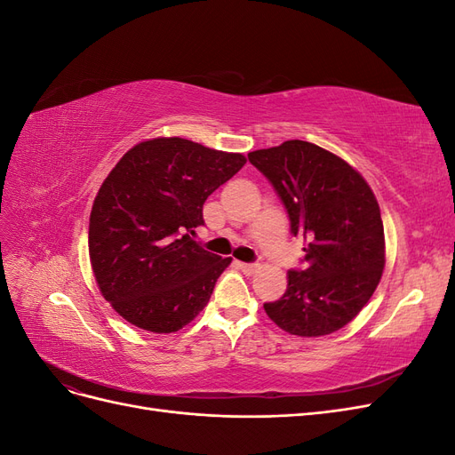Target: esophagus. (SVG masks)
<instances>
[{
    "label": "esophagus",
    "mask_w": 455,
    "mask_h": 455,
    "mask_svg": "<svg viewBox=\"0 0 455 455\" xmlns=\"http://www.w3.org/2000/svg\"><path fill=\"white\" fill-rule=\"evenodd\" d=\"M235 266L243 271V273H246V275H251V273H254L256 271V264H246V261H235Z\"/></svg>",
    "instance_id": "obj_1"
}]
</instances>
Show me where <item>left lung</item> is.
I'll return each instance as SVG.
<instances>
[{"instance_id":"obj_1","label":"left lung","mask_w":455,"mask_h":455,"mask_svg":"<svg viewBox=\"0 0 455 455\" xmlns=\"http://www.w3.org/2000/svg\"><path fill=\"white\" fill-rule=\"evenodd\" d=\"M249 161L277 191L292 235L307 241L286 292L264 309L288 334H332L359 315L381 279L379 204L351 164L311 142L256 149Z\"/></svg>"}]
</instances>
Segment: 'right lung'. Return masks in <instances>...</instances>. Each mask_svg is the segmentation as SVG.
I'll return each instance as SVG.
<instances>
[{"instance_id":"right-lung-1","label":"right lung","mask_w":455,"mask_h":455,"mask_svg":"<svg viewBox=\"0 0 455 455\" xmlns=\"http://www.w3.org/2000/svg\"><path fill=\"white\" fill-rule=\"evenodd\" d=\"M246 163L184 139L129 149L94 199L89 256L106 301L131 324L157 334L184 328L209 304L231 258L191 235L203 204Z\"/></svg>"}]
</instances>
